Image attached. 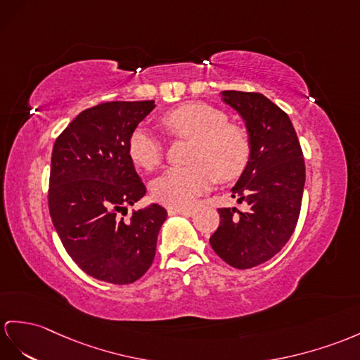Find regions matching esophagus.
Listing matches in <instances>:
<instances>
[{"mask_svg":"<svg viewBox=\"0 0 360 360\" xmlns=\"http://www.w3.org/2000/svg\"><path fill=\"white\" fill-rule=\"evenodd\" d=\"M168 212L169 214H179V215L191 217V215H194V209H189V207H169Z\"/></svg>","mask_w":360,"mask_h":360,"instance_id":"esophagus-1","label":"esophagus"}]
</instances>
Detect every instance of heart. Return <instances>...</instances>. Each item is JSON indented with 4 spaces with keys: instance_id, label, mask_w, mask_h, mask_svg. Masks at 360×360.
Masks as SVG:
<instances>
[{
    "instance_id": "heart-1",
    "label": "heart",
    "mask_w": 360,
    "mask_h": 360,
    "mask_svg": "<svg viewBox=\"0 0 360 360\" xmlns=\"http://www.w3.org/2000/svg\"><path fill=\"white\" fill-rule=\"evenodd\" d=\"M160 125L174 139H191L185 168L169 169L153 186L157 201L172 207H188L210 188L238 179L250 160L248 131L227 122L226 112L203 102H188L162 114ZM128 155L145 171L159 168L165 157L162 140L150 129L137 127L128 137Z\"/></svg>"
}]
</instances>
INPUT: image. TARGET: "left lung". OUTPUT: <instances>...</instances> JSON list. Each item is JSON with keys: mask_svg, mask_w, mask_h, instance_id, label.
<instances>
[{"mask_svg": "<svg viewBox=\"0 0 360 360\" xmlns=\"http://www.w3.org/2000/svg\"><path fill=\"white\" fill-rule=\"evenodd\" d=\"M223 101L241 114L250 137V160L232 188L248 209H218L220 226L209 241L229 266L250 269L275 257L295 232L305 163L292 120L264 94L229 90Z\"/></svg>", "mask_w": 360, "mask_h": 360, "instance_id": "8db88e82", "label": "left lung"}]
</instances>
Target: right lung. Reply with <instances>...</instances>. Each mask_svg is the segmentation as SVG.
Segmentation results:
<instances>
[{"mask_svg": "<svg viewBox=\"0 0 360 360\" xmlns=\"http://www.w3.org/2000/svg\"><path fill=\"white\" fill-rule=\"evenodd\" d=\"M154 101L103 102L84 110L56 139L49 209L67 253L85 274L125 285L151 267L166 220L159 205L119 218L146 192L128 155V137Z\"/></svg>", "mask_w": 360, "mask_h": 360, "instance_id": "right-lung-1", "label": "right lung"}]
</instances>
